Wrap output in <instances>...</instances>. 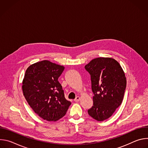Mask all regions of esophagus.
<instances>
[{
	"mask_svg": "<svg viewBox=\"0 0 148 148\" xmlns=\"http://www.w3.org/2000/svg\"><path fill=\"white\" fill-rule=\"evenodd\" d=\"M80 99H81V98H80L79 97H77L75 98L74 101H75V102H78V101L80 100Z\"/></svg>",
	"mask_w": 148,
	"mask_h": 148,
	"instance_id": "obj_1",
	"label": "esophagus"
}]
</instances>
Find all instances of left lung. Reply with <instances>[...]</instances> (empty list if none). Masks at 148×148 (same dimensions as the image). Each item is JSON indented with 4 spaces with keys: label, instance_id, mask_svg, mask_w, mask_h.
<instances>
[{
    "label": "left lung",
    "instance_id": "obj_1",
    "mask_svg": "<svg viewBox=\"0 0 148 148\" xmlns=\"http://www.w3.org/2000/svg\"><path fill=\"white\" fill-rule=\"evenodd\" d=\"M90 73L94 94L90 116L103 121L112 116L121 104L126 86L125 73L119 62L110 57L92 60L85 66Z\"/></svg>",
    "mask_w": 148,
    "mask_h": 148
}]
</instances>
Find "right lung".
I'll return each instance as SVG.
<instances>
[{"instance_id": "1", "label": "right lung", "mask_w": 148, "mask_h": 148, "mask_svg": "<svg viewBox=\"0 0 148 148\" xmlns=\"http://www.w3.org/2000/svg\"><path fill=\"white\" fill-rule=\"evenodd\" d=\"M64 70V66L43 60L30 65L25 74L23 95L34 112L47 121L62 118L71 103L58 81Z\"/></svg>"}]
</instances>
